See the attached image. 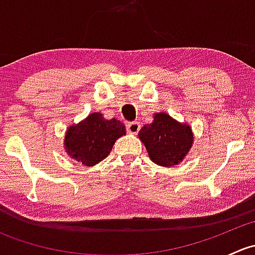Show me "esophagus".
Wrapping results in <instances>:
<instances>
[{
    "instance_id": "esophagus-1",
    "label": "esophagus",
    "mask_w": 255,
    "mask_h": 255,
    "mask_svg": "<svg viewBox=\"0 0 255 255\" xmlns=\"http://www.w3.org/2000/svg\"><path fill=\"white\" fill-rule=\"evenodd\" d=\"M140 129V123L139 122H130L127 125V130L132 134H137Z\"/></svg>"
}]
</instances>
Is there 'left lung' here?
Instances as JSON below:
<instances>
[{
    "mask_svg": "<svg viewBox=\"0 0 255 255\" xmlns=\"http://www.w3.org/2000/svg\"><path fill=\"white\" fill-rule=\"evenodd\" d=\"M138 135L151 161L166 168L182 161L194 142L190 126L177 122L165 112L155 113L153 122L143 126Z\"/></svg>",
    "mask_w": 255,
    "mask_h": 255,
    "instance_id": "8db88e82",
    "label": "left lung"
}]
</instances>
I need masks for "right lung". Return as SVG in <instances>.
<instances>
[{
	"label": "right lung",
	"mask_w": 255,
	"mask_h": 255,
	"mask_svg": "<svg viewBox=\"0 0 255 255\" xmlns=\"http://www.w3.org/2000/svg\"><path fill=\"white\" fill-rule=\"evenodd\" d=\"M126 134L121 121L106 120L102 113L94 112L66 130L64 146L70 158L92 166L107 158L116 140Z\"/></svg>",
	"instance_id": "1"
}]
</instances>
